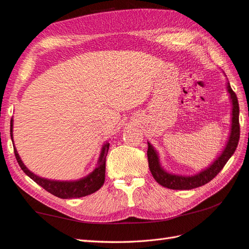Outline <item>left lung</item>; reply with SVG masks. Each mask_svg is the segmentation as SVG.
<instances>
[{
	"instance_id": "left-lung-1",
	"label": "left lung",
	"mask_w": 249,
	"mask_h": 249,
	"mask_svg": "<svg viewBox=\"0 0 249 249\" xmlns=\"http://www.w3.org/2000/svg\"><path fill=\"white\" fill-rule=\"evenodd\" d=\"M227 89L230 94V100L231 102V124L229 139L224 148L221 150V153L205 169H201L199 172L192 176H180L170 173L162 167L159 154H158L155 147L149 142H147L148 167L158 184L173 190H191L194 189V188L206 185L220 172V170L224 167V165L230 160V158L235 153L240 138L239 104L237 95L231 88L229 81L227 83Z\"/></svg>"
}]
</instances>
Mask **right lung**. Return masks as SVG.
I'll return each mask as SVG.
<instances>
[{
	"mask_svg": "<svg viewBox=\"0 0 249 249\" xmlns=\"http://www.w3.org/2000/svg\"><path fill=\"white\" fill-rule=\"evenodd\" d=\"M10 136L13 141V118L10 122ZM110 143L106 142L102 147L99 161L95 168L87 175L86 177L82 178L76 180H56V179H50L46 178H41L39 176H36L35 173L30 171L26 165L22 163L20 157L18 153V150L14 147V155L19 164L20 168L22 169L26 175L31 178L35 183L41 186L44 190H47L51 194L55 195L60 198H77L83 197L86 195L92 194L97 191L100 188L104 185L105 182V172H106V156L109 150Z\"/></svg>",
	"mask_w": 249,
	"mask_h": 249,
	"instance_id": "obj_1",
	"label": "right lung"
}]
</instances>
